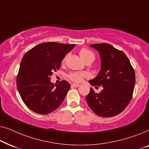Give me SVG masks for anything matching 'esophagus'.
<instances>
[{
  "label": "esophagus",
  "mask_w": 149,
  "mask_h": 149,
  "mask_svg": "<svg viewBox=\"0 0 149 149\" xmlns=\"http://www.w3.org/2000/svg\"><path fill=\"white\" fill-rule=\"evenodd\" d=\"M79 84H78V83H72V85H71V87H78L79 86Z\"/></svg>",
  "instance_id": "obj_1"
}]
</instances>
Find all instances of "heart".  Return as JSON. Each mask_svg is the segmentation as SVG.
Returning a JSON list of instances; mask_svg holds the SVG:
<instances>
[{"label":"heart","instance_id":"obj_1","mask_svg":"<svg viewBox=\"0 0 149 149\" xmlns=\"http://www.w3.org/2000/svg\"><path fill=\"white\" fill-rule=\"evenodd\" d=\"M79 56L83 60L89 58V57H93L94 55L90 51L87 49H81L79 52ZM87 74L84 72H72L68 75L69 79L74 82H81L85 77H87Z\"/></svg>","mask_w":149,"mask_h":149}]
</instances>
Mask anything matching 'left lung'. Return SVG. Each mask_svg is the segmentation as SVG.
Returning a JSON list of instances; mask_svg holds the SVG:
<instances>
[{
    "label": "left lung",
    "mask_w": 149,
    "mask_h": 149,
    "mask_svg": "<svg viewBox=\"0 0 149 149\" xmlns=\"http://www.w3.org/2000/svg\"><path fill=\"white\" fill-rule=\"evenodd\" d=\"M99 52L101 69L92 85L103 87L99 93L90 88L87 104L97 115L111 117L121 113L129 104L135 86V72L129 59L121 51L107 43L91 44Z\"/></svg>",
    "instance_id": "8db88e82"
}]
</instances>
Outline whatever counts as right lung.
Instances as JSON below:
<instances>
[{
  "label": "right lung",
  "instance_id": "1",
  "mask_svg": "<svg viewBox=\"0 0 149 149\" xmlns=\"http://www.w3.org/2000/svg\"><path fill=\"white\" fill-rule=\"evenodd\" d=\"M75 45L43 42L24 55L17 77V87L28 109L47 115L60 106L70 88L66 81L60 84L51 82L53 72L60 69L66 54Z\"/></svg>",
  "mask_w": 149,
  "mask_h": 149
}]
</instances>
